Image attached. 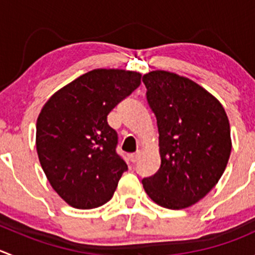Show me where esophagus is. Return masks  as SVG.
Wrapping results in <instances>:
<instances>
[{"label":"esophagus","instance_id":"esophagus-1","mask_svg":"<svg viewBox=\"0 0 255 255\" xmlns=\"http://www.w3.org/2000/svg\"><path fill=\"white\" fill-rule=\"evenodd\" d=\"M139 155H140V152H139V150H138V152H135V153H132V154L129 155L130 162H132V163H135V162H137L138 158H139Z\"/></svg>","mask_w":255,"mask_h":255}]
</instances>
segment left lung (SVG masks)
Instances as JSON below:
<instances>
[{
  "instance_id": "1",
  "label": "left lung",
  "mask_w": 255,
  "mask_h": 255,
  "mask_svg": "<svg viewBox=\"0 0 255 255\" xmlns=\"http://www.w3.org/2000/svg\"><path fill=\"white\" fill-rule=\"evenodd\" d=\"M157 118L160 167L143 178L153 202L169 209L197 203L221 179L232 150L223 106L189 78L152 71L142 78Z\"/></svg>"
}]
</instances>
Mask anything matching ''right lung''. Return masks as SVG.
<instances>
[{
    "label": "right lung",
    "instance_id": "add662e5",
    "mask_svg": "<svg viewBox=\"0 0 255 255\" xmlns=\"http://www.w3.org/2000/svg\"><path fill=\"white\" fill-rule=\"evenodd\" d=\"M140 77L125 70L90 71L42 108L36 126L39 163L52 188L73 208L107 203L128 169L107 116L140 85Z\"/></svg>",
    "mask_w": 255,
    "mask_h": 255
}]
</instances>
